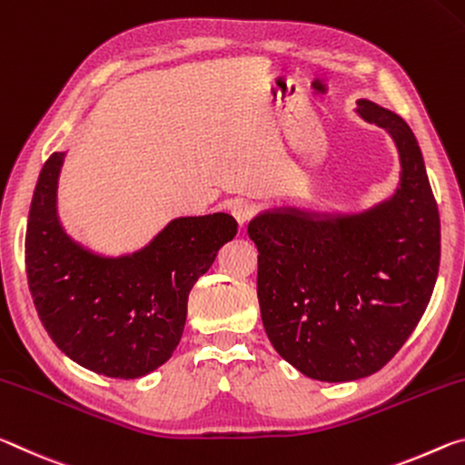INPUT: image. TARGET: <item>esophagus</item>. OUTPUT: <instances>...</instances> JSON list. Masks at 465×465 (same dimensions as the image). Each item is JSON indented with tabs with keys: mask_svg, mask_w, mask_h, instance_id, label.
Wrapping results in <instances>:
<instances>
[{
	"mask_svg": "<svg viewBox=\"0 0 465 465\" xmlns=\"http://www.w3.org/2000/svg\"><path fill=\"white\" fill-rule=\"evenodd\" d=\"M231 214H232L234 220H237V223L242 226V224H247L249 220L255 216V205L249 203V202L237 200V202L231 203Z\"/></svg>",
	"mask_w": 465,
	"mask_h": 465,
	"instance_id": "1",
	"label": "esophagus"
}]
</instances>
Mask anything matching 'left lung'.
Here are the masks:
<instances>
[{"mask_svg":"<svg viewBox=\"0 0 465 465\" xmlns=\"http://www.w3.org/2000/svg\"><path fill=\"white\" fill-rule=\"evenodd\" d=\"M356 104L400 152L391 200L350 216L263 212L247 228L272 346L327 383L369 377L393 359L424 315L440 260L439 210L412 129L375 103Z\"/></svg>","mask_w":465,"mask_h":465,"instance_id":"8db88e82","label":"left lung"}]
</instances>
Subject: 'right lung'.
Masks as SVG:
<instances>
[{
	"label": "right lung",
	"mask_w": 465,
	"mask_h": 465,
	"mask_svg": "<svg viewBox=\"0 0 465 465\" xmlns=\"http://www.w3.org/2000/svg\"><path fill=\"white\" fill-rule=\"evenodd\" d=\"M65 152L36 181L26 226V276L45 330L61 352L98 375L138 379L171 359L197 278L237 234L218 212L177 218L148 247L103 257L67 237L57 218Z\"/></svg>",
	"instance_id": "1"
}]
</instances>
